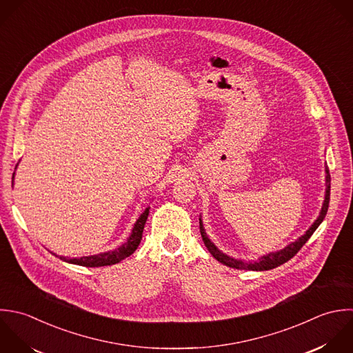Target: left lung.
I'll use <instances>...</instances> for the list:
<instances>
[{
	"label": "left lung",
	"instance_id": "left-lung-1",
	"mask_svg": "<svg viewBox=\"0 0 353 353\" xmlns=\"http://www.w3.org/2000/svg\"><path fill=\"white\" fill-rule=\"evenodd\" d=\"M325 173H326V192H325V201L321 209V213L318 216V219L314 221V224L305 231L304 235H301L300 238H297L294 242L289 243L288 246H285L281 250L276 252H271L268 254H264L261 257H259L257 260H241V259H234L225 253H223L208 236L205 227H203V221L199 217V230H201V235L203 239L205 246L208 248V250L210 252V254L220 261L221 264L230 267V268H235V270H246V271H268L272 268H276L282 264H285L286 261H289L292 257H294L299 250L307 243V241L312 236V234L316 231V228L322 224V221L325 220L326 214H327V209H329V202H330V172L329 168L325 165Z\"/></svg>",
	"mask_w": 353,
	"mask_h": 353
}]
</instances>
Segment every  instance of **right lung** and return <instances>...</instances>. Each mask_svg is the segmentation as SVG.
<instances>
[{
	"instance_id": "1",
	"label": "right lung",
	"mask_w": 353,
	"mask_h": 353,
	"mask_svg": "<svg viewBox=\"0 0 353 353\" xmlns=\"http://www.w3.org/2000/svg\"><path fill=\"white\" fill-rule=\"evenodd\" d=\"M17 168V165H16ZM14 168V169H16ZM13 179H14V172H13ZM150 213V206L145 208V210L139 216V219L136 220L130 235L128 236L126 242L122 243L119 248L114 249V250H108L100 254H93V256H83V257H75V259H70V257H64V256H57L56 253H52L53 256L59 257L60 260L68 263V264H75V265H81V267H89V268H94V267H105V265H112L117 264L122 260H125L126 257H129L130 254L134 253V250L139 248L141 236H143V230L147 221Z\"/></svg>"
}]
</instances>
